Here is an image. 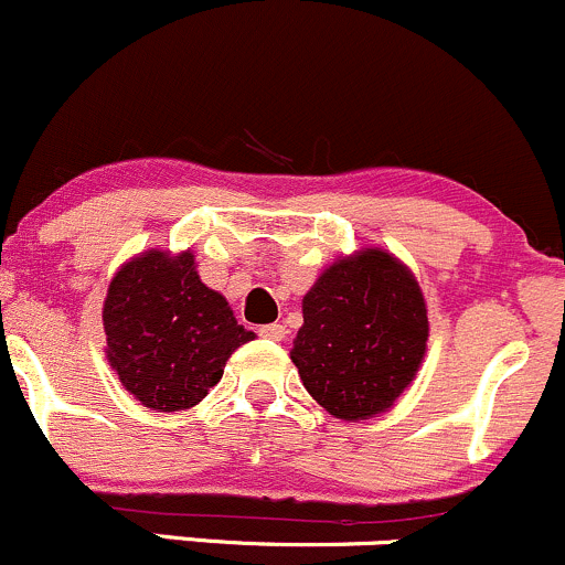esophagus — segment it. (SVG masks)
Here are the masks:
<instances>
[{
	"label": "esophagus",
	"instance_id": "1",
	"mask_svg": "<svg viewBox=\"0 0 565 565\" xmlns=\"http://www.w3.org/2000/svg\"><path fill=\"white\" fill-rule=\"evenodd\" d=\"M258 334H260V337H266V340L280 342L282 337H285V326H282V323H266V326H260Z\"/></svg>",
	"mask_w": 565,
	"mask_h": 565
}]
</instances>
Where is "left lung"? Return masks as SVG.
Segmentation results:
<instances>
[{
	"label": "left lung",
	"instance_id": "obj_1",
	"mask_svg": "<svg viewBox=\"0 0 565 565\" xmlns=\"http://www.w3.org/2000/svg\"><path fill=\"white\" fill-rule=\"evenodd\" d=\"M294 340L301 383L331 416L359 422L388 411L427 351L422 288L386 249L334 260L301 301Z\"/></svg>",
	"mask_w": 565,
	"mask_h": 565
}]
</instances>
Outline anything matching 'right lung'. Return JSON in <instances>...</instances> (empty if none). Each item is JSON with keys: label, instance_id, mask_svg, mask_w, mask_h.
<instances>
[{"label": "right lung", "instance_id": "right-lung-1", "mask_svg": "<svg viewBox=\"0 0 565 565\" xmlns=\"http://www.w3.org/2000/svg\"><path fill=\"white\" fill-rule=\"evenodd\" d=\"M103 329L121 386L160 413L201 403L231 353L255 340L225 296L201 282L190 249H149L127 260L108 285Z\"/></svg>", "mask_w": 565, "mask_h": 565}]
</instances>
